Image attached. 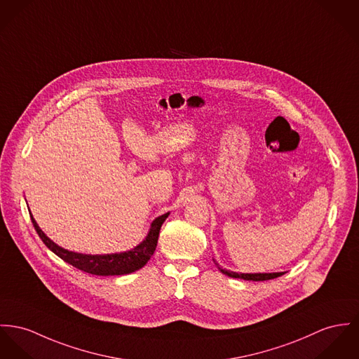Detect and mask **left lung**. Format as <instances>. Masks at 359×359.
<instances>
[{
  "label": "left lung",
  "mask_w": 359,
  "mask_h": 359,
  "mask_svg": "<svg viewBox=\"0 0 359 359\" xmlns=\"http://www.w3.org/2000/svg\"><path fill=\"white\" fill-rule=\"evenodd\" d=\"M215 264L217 265V268L220 269L221 272L224 275H226V276L243 278V280H251V281H264V280H271V278H276V277L284 275V272H277V273H236V272H231V271L222 269V268L219 266V264L216 261H215Z\"/></svg>",
  "instance_id": "1"
}]
</instances>
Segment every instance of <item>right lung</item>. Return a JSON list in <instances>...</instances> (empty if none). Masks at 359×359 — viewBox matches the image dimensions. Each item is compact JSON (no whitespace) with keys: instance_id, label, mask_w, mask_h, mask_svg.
Returning a JSON list of instances; mask_svg holds the SVG:
<instances>
[{"instance_id":"add662e5","label":"right lung","mask_w":359,"mask_h":359,"mask_svg":"<svg viewBox=\"0 0 359 359\" xmlns=\"http://www.w3.org/2000/svg\"><path fill=\"white\" fill-rule=\"evenodd\" d=\"M169 213H165L151 222L150 231L143 242H140L137 248L124 252H116V254H104V255H91V254H81L68 251L65 248L57 246L53 241H50L43 231L38 226L36 221L34 220L32 215L29 213V217L32 221V225L42 239V242L46 245V248H50L55 255H58L61 259L68 262L69 265L81 269L86 273L97 275V276H118V275H128L140 268H143L153 252L157 248L158 235L163 222L166 220Z\"/></svg>"}]
</instances>
